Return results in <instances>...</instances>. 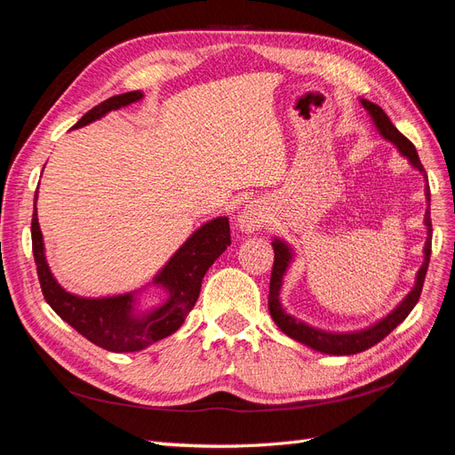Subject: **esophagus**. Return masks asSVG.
I'll return each mask as SVG.
<instances>
[{
    "instance_id": "esophagus-1",
    "label": "esophagus",
    "mask_w": 455,
    "mask_h": 455,
    "mask_svg": "<svg viewBox=\"0 0 455 455\" xmlns=\"http://www.w3.org/2000/svg\"><path fill=\"white\" fill-rule=\"evenodd\" d=\"M265 223V207L259 202L245 204L238 215V227L242 232H255Z\"/></svg>"
}]
</instances>
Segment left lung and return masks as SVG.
I'll use <instances>...</instances> for the list:
<instances>
[{
	"instance_id": "8db88e82",
	"label": "left lung",
	"mask_w": 455,
	"mask_h": 455,
	"mask_svg": "<svg viewBox=\"0 0 455 455\" xmlns=\"http://www.w3.org/2000/svg\"><path fill=\"white\" fill-rule=\"evenodd\" d=\"M362 107H364L370 114V118L373 120V125L378 127V132L383 139L391 140L393 145L400 150L402 156H406L410 160L411 167H415L419 173L425 177V200H427V212H425V227H427V242L423 248L425 261L421 268L418 270V276H415V283L411 291L402 299V303L388 313L383 320L375 322L373 326L360 330V331H350V333H333V331H323L318 328L308 326V323L297 320L295 316L288 315L283 310L280 303V290H282V278L288 270L290 263L293 261V250L288 243L275 238L272 240V248H275V265H272V275H270V290H268V313L275 320L276 326L288 335L291 339L299 341L310 348L318 350V353H326V355H335V356H347V355H356L362 353L373 345H378L381 339L391 333L400 322H404L406 316L411 313V308L415 303L419 301V295L423 290V282L427 268H429V259H431V238H433V225H431V188L429 183H427V173L423 170V165L419 162V156L411 142L402 135L398 129L393 125V122L388 120V116L383 112L381 107L373 105V102L360 99Z\"/></svg>"
}]
</instances>
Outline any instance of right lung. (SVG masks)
<instances>
[{
  "instance_id": "1",
  "label": "right lung",
  "mask_w": 455,
  "mask_h": 455,
  "mask_svg": "<svg viewBox=\"0 0 455 455\" xmlns=\"http://www.w3.org/2000/svg\"><path fill=\"white\" fill-rule=\"evenodd\" d=\"M140 99V91H129V93L110 97L84 114V118L74 127H84L102 118L110 110H118ZM34 200H37V194ZM228 245V219L217 217L207 220L154 276L152 283L164 290L165 301L160 307L147 310V313H139L137 291L112 297H80L60 288L45 261L44 236L40 223H37L34 202L32 251L45 301L77 333H82L85 339L97 347L110 350V353H135V350H142L156 341L165 339L167 335L175 333L183 326L187 315L198 301L204 275Z\"/></svg>"
}]
</instances>
